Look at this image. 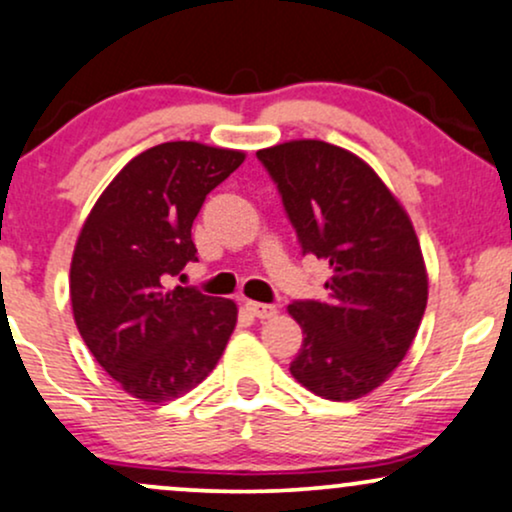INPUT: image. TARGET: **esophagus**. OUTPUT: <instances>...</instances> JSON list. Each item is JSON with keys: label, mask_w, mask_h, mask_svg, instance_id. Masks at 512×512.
<instances>
[{"label": "esophagus", "mask_w": 512, "mask_h": 512, "mask_svg": "<svg viewBox=\"0 0 512 512\" xmlns=\"http://www.w3.org/2000/svg\"><path fill=\"white\" fill-rule=\"evenodd\" d=\"M246 309L251 311L256 318H261V321H266V318H273L278 314V306L275 304H261V302H246Z\"/></svg>", "instance_id": "34e87169"}]
</instances>
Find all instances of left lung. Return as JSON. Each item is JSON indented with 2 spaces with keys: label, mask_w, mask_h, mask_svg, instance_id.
Returning <instances> with one entry per match:
<instances>
[{
  "label": "left lung",
  "mask_w": 512,
  "mask_h": 512,
  "mask_svg": "<svg viewBox=\"0 0 512 512\" xmlns=\"http://www.w3.org/2000/svg\"><path fill=\"white\" fill-rule=\"evenodd\" d=\"M304 254L328 263V297L294 302L304 340L292 376L347 402L386 383L410 350L426 299L422 246L407 210L359 155L302 138L258 150Z\"/></svg>",
  "instance_id": "obj_1"
}]
</instances>
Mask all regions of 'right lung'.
Wrapping results in <instances>:
<instances>
[{"label":"right lung","mask_w":512,"mask_h":512,"mask_svg":"<svg viewBox=\"0 0 512 512\" xmlns=\"http://www.w3.org/2000/svg\"><path fill=\"white\" fill-rule=\"evenodd\" d=\"M244 158L198 141L143 150L78 232L69 273L76 328L95 362L138 400L167 402L196 388L237 326L232 299L170 280L198 261L191 225Z\"/></svg>","instance_id":"1"}]
</instances>
